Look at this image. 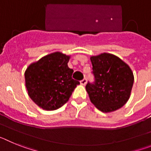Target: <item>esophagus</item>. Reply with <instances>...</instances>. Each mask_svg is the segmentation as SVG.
<instances>
[{"instance_id":"1","label":"esophagus","mask_w":151,"mask_h":151,"mask_svg":"<svg viewBox=\"0 0 151 151\" xmlns=\"http://www.w3.org/2000/svg\"><path fill=\"white\" fill-rule=\"evenodd\" d=\"M80 83H81L82 85H85L86 83H87V79H86V78H84V79H82V81L80 82Z\"/></svg>"}]
</instances>
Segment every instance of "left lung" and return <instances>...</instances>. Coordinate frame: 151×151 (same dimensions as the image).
I'll list each match as a JSON object with an SVG mask.
<instances>
[{
    "mask_svg": "<svg viewBox=\"0 0 151 151\" xmlns=\"http://www.w3.org/2000/svg\"><path fill=\"white\" fill-rule=\"evenodd\" d=\"M95 82L88 83L91 102L103 113L116 111L129 101L134 75L123 60L108 53L90 57Z\"/></svg>",
    "mask_w": 151,
    "mask_h": 151,
    "instance_id": "8db88e82",
    "label": "left lung"
}]
</instances>
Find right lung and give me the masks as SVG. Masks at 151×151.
Returning <instances> with one entry per match:
<instances>
[{
  "label": "right lung",
  "mask_w": 151,
  "mask_h": 151,
  "mask_svg": "<svg viewBox=\"0 0 151 151\" xmlns=\"http://www.w3.org/2000/svg\"><path fill=\"white\" fill-rule=\"evenodd\" d=\"M70 56L57 51L31 63L25 72L28 94L39 107L55 110L69 101L79 82L68 66Z\"/></svg>",
  "instance_id": "add662e5"
}]
</instances>
